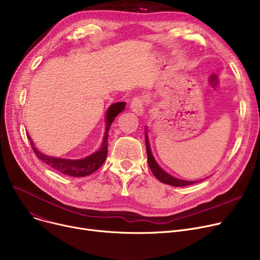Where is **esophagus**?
Masks as SVG:
<instances>
[{
  "mask_svg": "<svg viewBox=\"0 0 260 260\" xmlns=\"http://www.w3.org/2000/svg\"><path fill=\"white\" fill-rule=\"evenodd\" d=\"M131 108L134 113L137 114L138 116H142L144 113L145 108V99L142 95L140 97H135L131 102Z\"/></svg>",
  "mask_w": 260,
  "mask_h": 260,
  "instance_id": "obj_1",
  "label": "esophagus"
}]
</instances>
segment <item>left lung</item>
<instances>
[{"instance_id": "left-lung-1", "label": "left lung", "mask_w": 260, "mask_h": 260, "mask_svg": "<svg viewBox=\"0 0 260 260\" xmlns=\"http://www.w3.org/2000/svg\"><path fill=\"white\" fill-rule=\"evenodd\" d=\"M145 143H146V154H147V162H148L149 169H151V171L153 172V174L155 175V177L159 181H161L162 183L169 184V185H173V186H186V185H190V184H194L197 182V181H185V180L175 178V177L169 175L168 173L163 171L158 166V163L156 162V160L151 152V147H149L146 132H145Z\"/></svg>"}]
</instances>
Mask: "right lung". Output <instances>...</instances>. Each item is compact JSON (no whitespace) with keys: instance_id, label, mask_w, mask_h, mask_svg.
Returning <instances> with one entry per match:
<instances>
[{"instance_id":"1","label":"right lung","mask_w":260,"mask_h":260,"mask_svg":"<svg viewBox=\"0 0 260 260\" xmlns=\"http://www.w3.org/2000/svg\"><path fill=\"white\" fill-rule=\"evenodd\" d=\"M125 108V102H118L115 104H112L109 106L106 112V127H105V134L103 138L102 146L98 152L93 153L92 155L79 160H71V159H61V158H54L50 156H46L43 153H40L38 149L35 147L32 141H30V145L34 149L36 156L42 160L44 163L53 170H57L58 172L68 175L72 177H84L92 174L94 171H97L106 159L107 155V144H108V131L111 128V125L115 118L124 111ZM27 138L29 140L30 137L27 134Z\"/></svg>"}]
</instances>
